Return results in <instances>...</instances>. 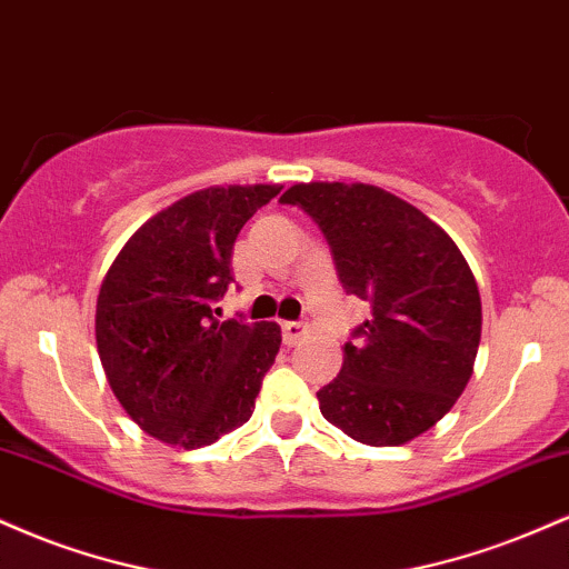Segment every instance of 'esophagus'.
<instances>
[{"instance_id":"34e87169","label":"esophagus","mask_w":569,"mask_h":569,"mask_svg":"<svg viewBox=\"0 0 569 569\" xmlns=\"http://www.w3.org/2000/svg\"><path fill=\"white\" fill-rule=\"evenodd\" d=\"M280 329H283V342L289 345V348H293V345H297L299 339H302L307 331H310V323H307V321H283Z\"/></svg>"}]
</instances>
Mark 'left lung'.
Returning <instances> with one entry per match:
<instances>
[{
	"mask_svg": "<svg viewBox=\"0 0 569 569\" xmlns=\"http://www.w3.org/2000/svg\"><path fill=\"white\" fill-rule=\"evenodd\" d=\"M318 224L342 289L369 305L321 415L350 439L398 447L455 407L473 375L481 297L455 240L407 200L369 184H293L280 198Z\"/></svg>",
	"mask_w": 569,
	"mask_h": 569,
	"instance_id": "obj_1",
	"label": "left lung"
}]
</instances>
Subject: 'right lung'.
<instances>
[{
	"mask_svg": "<svg viewBox=\"0 0 569 569\" xmlns=\"http://www.w3.org/2000/svg\"><path fill=\"white\" fill-rule=\"evenodd\" d=\"M280 187H211L133 232L103 278L96 342L117 401L154 439L198 449L253 415L278 323L219 321L238 232Z\"/></svg>",
	"mask_w": 569,
	"mask_h": 569,
	"instance_id": "1",
	"label": "right lung"
}]
</instances>
